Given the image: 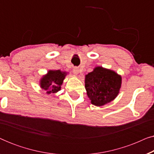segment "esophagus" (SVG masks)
<instances>
[{"instance_id":"obj_1","label":"esophagus","mask_w":154,"mask_h":154,"mask_svg":"<svg viewBox=\"0 0 154 154\" xmlns=\"http://www.w3.org/2000/svg\"><path fill=\"white\" fill-rule=\"evenodd\" d=\"M73 72L74 73L75 75H78L79 73V68H77V67H74L73 69Z\"/></svg>"}]
</instances>
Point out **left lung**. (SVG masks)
Segmentation results:
<instances>
[{
    "instance_id": "8db88e82",
    "label": "left lung",
    "mask_w": 154,
    "mask_h": 154,
    "mask_svg": "<svg viewBox=\"0 0 154 154\" xmlns=\"http://www.w3.org/2000/svg\"><path fill=\"white\" fill-rule=\"evenodd\" d=\"M122 78L116 71L94 67L85 76V88L92 104L102 106L114 100L121 88Z\"/></svg>"
}]
</instances>
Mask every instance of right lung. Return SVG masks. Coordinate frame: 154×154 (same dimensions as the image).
<instances>
[{
  "label": "right lung",
  "instance_id": "obj_1",
  "mask_svg": "<svg viewBox=\"0 0 154 154\" xmlns=\"http://www.w3.org/2000/svg\"><path fill=\"white\" fill-rule=\"evenodd\" d=\"M68 74L66 71L61 70H49L40 79L39 85L47 94H56L61 90L65 77Z\"/></svg>",
  "mask_w": 154,
  "mask_h": 154
}]
</instances>
